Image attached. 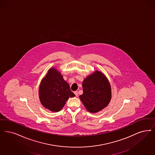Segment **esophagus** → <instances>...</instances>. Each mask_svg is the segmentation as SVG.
Wrapping results in <instances>:
<instances>
[{"label":"esophagus","mask_w":155,"mask_h":155,"mask_svg":"<svg viewBox=\"0 0 155 155\" xmlns=\"http://www.w3.org/2000/svg\"><path fill=\"white\" fill-rule=\"evenodd\" d=\"M74 93L75 95L76 96H78V92L77 91H75Z\"/></svg>","instance_id":"esophagus-1"}]
</instances>
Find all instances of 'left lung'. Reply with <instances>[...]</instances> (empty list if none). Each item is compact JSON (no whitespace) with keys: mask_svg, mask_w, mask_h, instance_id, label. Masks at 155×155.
<instances>
[{"mask_svg":"<svg viewBox=\"0 0 155 155\" xmlns=\"http://www.w3.org/2000/svg\"><path fill=\"white\" fill-rule=\"evenodd\" d=\"M80 99L87 110L97 112L104 108L111 98V87L105 75L99 71L87 76L82 83Z\"/></svg>","mask_w":155,"mask_h":155,"instance_id":"8db88e82","label":"left lung"}]
</instances>
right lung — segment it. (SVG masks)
<instances>
[{
	"label": "right lung",
	"instance_id": "1",
	"mask_svg": "<svg viewBox=\"0 0 155 155\" xmlns=\"http://www.w3.org/2000/svg\"><path fill=\"white\" fill-rule=\"evenodd\" d=\"M74 96L61 74L56 68H50L39 87V98L42 105L51 111H59L68 98Z\"/></svg>",
	"mask_w": 155,
	"mask_h": 155
}]
</instances>
